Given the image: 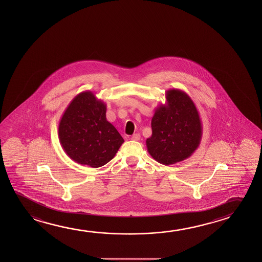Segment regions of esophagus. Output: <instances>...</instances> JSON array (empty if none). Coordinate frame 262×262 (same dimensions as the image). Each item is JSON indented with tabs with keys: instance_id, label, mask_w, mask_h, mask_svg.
Wrapping results in <instances>:
<instances>
[{
	"instance_id": "obj_1",
	"label": "esophagus",
	"mask_w": 262,
	"mask_h": 262,
	"mask_svg": "<svg viewBox=\"0 0 262 262\" xmlns=\"http://www.w3.org/2000/svg\"><path fill=\"white\" fill-rule=\"evenodd\" d=\"M140 139H141V135L139 133H135L130 136V140H133V141H139Z\"/></svg>"
}]
</instances>
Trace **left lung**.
I'll list each match as a JSON object with an SVG mask.
<instances>
[{
  "mask_svg": "<svg viewBox=\"0 0 262 262\" xmlns=\"http://www.w3.org/2000/svg\"><path fill=\"white\" fill-rule=\"evenodd\" d=\"M165 98V103L155 110L152 133L146 140V146L155 161L170 165L189 158L196 150L203 127L198 108L185 91L166 90Z\"/></svg>",
  "mask_w": 262,
  "mask_h": 262,
  "instance_id": "obj_1",
  "label": "left lung"
}]
</instances>
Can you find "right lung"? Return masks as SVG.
Returning <instances> with one entry per match:
<instances>
[{
	"label": "right lung",
	"instance_id": "right-lung-1",
	"mask_svg": "<svg viewBox=\"0 0 262 262\" xmlns=\"http://www.w3.org/2000/svg\"><path fill=\"white\" fill-rule=\"evenodd\" d=\"M106 112V104L90 90L77 94L66 108L58 125V138L74 162L98 168L116 155L124 140L107 121Z\"/></svg>",
	"mask_w": 262,
	"mask_h": 262
}]
</instances>
